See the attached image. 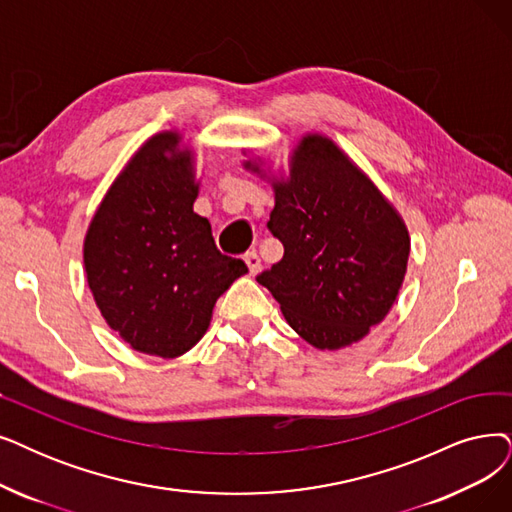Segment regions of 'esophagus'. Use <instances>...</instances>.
Returning <instances> with one entry per match:
<instances>
[{
  "instance_id": "esophagus-1",
  "label": "esophagus",
  "mask_w": 512,
  "mask_h": 512,
  "mask_svg": "<svg viewBox=\"0 0 512 512\" xmlns=\"http://www.w3.org/2000/svg\"><path fill=\"white\" fill-rule=\"evenodd\" d=\"M243 258H245V264H248L250 275H256L260 271V256L256 252H248Z\"/></svg>"
}]
</instances>
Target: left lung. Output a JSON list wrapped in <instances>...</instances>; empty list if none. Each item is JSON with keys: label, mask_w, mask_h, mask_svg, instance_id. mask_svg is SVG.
<instances>
[{"label": "left lung", "mask_w": 512, "mask_h": 512, "mask_svg": "<svg viewBox=\"0 0 512 512\" xmlns=\"http://www.w3.org/2000/svg\"><path fill=\"white\" fill-rule=\"evenodd\" d=\"M267 227L283 243V258L256 281L306 342L342 349L391 311L410 237L391 203L330 138L300 142L290 180L275 185Z\"/></svg>", "instance_id": "left-lung-1"}]
</instances>
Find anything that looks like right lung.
<instances>
[{
    "instance_id": "1",
    "label": "right lung",
    "mask_w": 512,
    "mask_h": 512,
    "mask_svg": "<svg viewBox=\"0 0 512 512\" xmlns=\"http://www.w3.org/2000/svg\"><path fill=\"white\" fill-rule=\"evenodd\" d=\"M178 134L147 140L102 199L84 243L88 285L134 351L174 359L206 334L216 300L248 273L220 254Z\"/></svg>"
}]
</instances>
